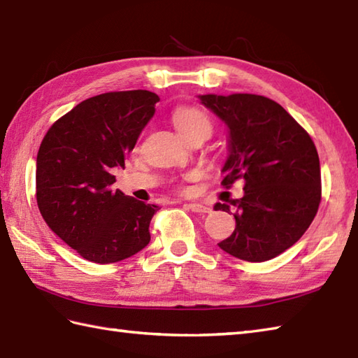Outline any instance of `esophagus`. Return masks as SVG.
<instances>
[{
  "label": "esophagus",
  "mask_w": 358,
  "mask_h": 358,
  "mask_svg": "<svg viewBox=\"0 0 358 358\" xmlns=\"http://www.w3.org/2000/svg\"><path fill=\"white\" fill-rule=\"evenodd\" d=\"M187 208L192 212H195V214H209L210 212L208 206H204V204H200V203H189Z\"/></svg>",
  "instance_id": "esophagus-1"
}]
</instances>
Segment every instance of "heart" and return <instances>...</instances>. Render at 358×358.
Listing matches in <instances>:
<instances>
[{
    "instance_id": "heart-1",
    "label": "heart",
    "mask_w": 358,
    "mask_h": 358,
    "mask_svg": "<svg viewBox=\"0 0 358 358\" xmlns=\"http://www.w3.org/2000/svg\"><path fill=\"white\" fill-rule=\"evenodd\" d=\"M172 121L173 126L177 127V131L185 136L192 135L194 132L204 131L210 134V121L208 115L200 109L189 108V106H181L177 108L172 113Z\"/></svg>"
}]
</instances>
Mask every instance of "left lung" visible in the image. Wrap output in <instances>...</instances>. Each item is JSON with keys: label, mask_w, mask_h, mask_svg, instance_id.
<instances>
[{"label": "left lung", "mask_w": 358, "mask_h": 358, "mask_svg": "<svg viewBox=\"0 0 358 358\" xmlns=\"http://www.w3.org/2000/svg\"><path fill=\"white\" fill-rule=\"evenodd\" d=\"M200 101L229 129L222 185L245 183V195L231 201L237 226L218 246L245 262L271 260L295 245L317 215L322 175L315 144L271 98L209 94ZM214 208L231 210L226 203Z\"/></svg>", "instance_id": "left-lung-1"}]
</instances>
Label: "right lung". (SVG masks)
I'll use <instances>...</instances> for the list:
<instances>
[{
  "mask_svg": "<svg viewBox=\"0 0 358 358\" xmlns=\"http://www.w3.org/2000/svg\"><path fill=\"white\" fill-rule=\"evenodd\" d=\"M149 90L108 92L58 118L36 157V203L44 222L89 262L109 264L140 252L150 241L155 204L113 189V167L155 113Z\"/></svg>",
  "mask_w": 358,
  "mask_h": 358,
  "instance_id": "right-lung-1",
  "label": "right lung"
}]
</instances>
